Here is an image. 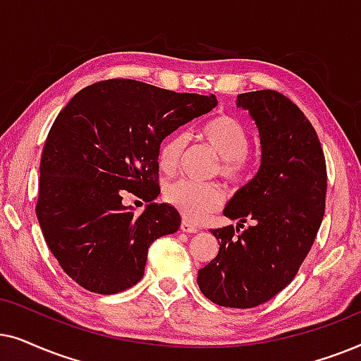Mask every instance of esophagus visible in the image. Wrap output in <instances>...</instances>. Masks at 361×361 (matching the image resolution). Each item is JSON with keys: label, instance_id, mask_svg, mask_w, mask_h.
Segmentation results:
<instances>
[{"label": "esophagus", "instance_id": "1", "mask_svg": "<svg viewBox=\"0 0 361 361\" xmlns=\"http://www.w3.org/2000/svg\"><path fill=\"white\" fill-rule=\"evenodd\" d=\"M180 228H181V231H183V233H196V231H198V228H196L193 223H190V221H186V219L181 221Z\"/></svg>", "mask_w": 361, "mask_h": 361}]
</instances>
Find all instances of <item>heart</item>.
I'll use <instances>...</instances> for the list:
<instances>
[{"label":"heart","instance_id":"1","mask_svg":"<svg viewBox=\"0 0 361 361\" xmlns=\"http://www.w3.org/2000/svg\"><path fill=\"white\" fill-rule=\"evenodd\" d=\"M198 135L219 157L218 171L229 181H241L247 173V152L251 133L241 120L231 115H216L201 125ZM188 147V133L173 132L158 147V166L166 175H173L181 165ZM163 198L180 211L190 223H200L218 211L226 201V193L218 183H195L176 180L165 186Z\"/></svg>","mask_w":361,"mask_h":361}]
</instances>
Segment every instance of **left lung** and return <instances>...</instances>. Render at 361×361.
I'll return each instance as SVG.
<instances>
[{"mask_svg": "<svg viewBox=\"0 0 361 361\" xmlns=\"http://www.w3.org/2000/svg\"><path fill=\"white\" fill-rule=\"evenodd\" d=\"M238 105L256 120L262 158L224 216L252 226L211 229L219 252L196 281L214 304L252 309L289 286L309 254L325 213L326 165L315 128L284 94H239Z\"/></svg>", "mask_w": 361, "mask_h": 361, "instance_id": "8db88e82", "label": "left lung"}]
</instances>
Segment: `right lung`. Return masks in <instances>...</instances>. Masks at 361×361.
<instances>
[{"label": "right lung", "mask_w": 361, "mask_h": 361, "mask_svg": "<svg viewBox=\"0 0 361 361\" xmlns=\"http://www.w3.org/2000/svg\"><path fill=\"white\" fill-rule=\"evenodd\" d=\"M216 104L213 94L107 79L79 90L61 110L42 148L36 216L72 281L104 295L140 281L148 247L181 223L173 206L152 203L160 193L158 147ZM125 194L151 204L135 216L121 204Z\"/></svg>", "instance_id": "add662e5"}]
</instances>
